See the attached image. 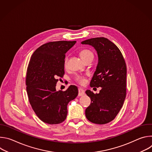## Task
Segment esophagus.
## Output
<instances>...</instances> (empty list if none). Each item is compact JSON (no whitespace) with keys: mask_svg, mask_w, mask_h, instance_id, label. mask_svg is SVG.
<instances>
[{"mask_svg":"<svg viewBox=\"0 0 152 152\" xmlns=\"http://www.w3.org/2000/svg\"><path fill=\"white\" fill-rule=\"evenodd\" d=\"M78 92H79V93H78L79 96H83L85 94V91L82 88H79L78 89Z\"/></svg>","mask_w":152,"mask_h":152,"instance_id":"1","label":"esophagus"}]
</instances>
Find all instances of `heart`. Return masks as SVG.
<instances>
[{"mask_svg":"<svg viewBox=\"0 0 152 152\" xmlns=\"http://www.w3.org/2000/svg\"><path fill=\"white\" fill-rule=\"evenodd\" d=\"M80 56L82 58V59L83 61H85V59L90 58V56H93V53L90 50H89L88 49H84V50H82L80 52ZM67 58H66V59H65V61H64L65 67H66V66H67ZM76 80L79 83H82V84L85 82V78L82 76H80V75L77 76L76 77Z\"/></svg>","mask_w":152,"mask_h":152,"instance_id":"b5f03b06","label":"heart"}]
</instances>
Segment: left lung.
<instances>
[{
    "label": "left lung",
    "instance_id": "1",
    "mask_svg": "<svg viewBox=\"0 0 152 152\" xmlns=\"http://www.w3.org/2000/svg\"><path fill=\"white\" fill-rule=\"evenodd\" d=\"M81 44L90 45L97 52L98 64L90 86L102 88L98 94L89 90L85 91L91 100L85 110V116L93 123L106 124L115 118L126 98L125 61L117 46L106 38L88 39Z\"/></svg>",
    "mask_w": 152,
    "mask_h": 152
}]
</instances>
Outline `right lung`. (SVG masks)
Here are the masks:
<instances>
[{
  "instance_id": "1",
  "label": "right lung",
  "mask_w": 152,
  "mask_h": 152,
  "mask_svg": "<svg viewBox=\"0 0 152 152\" xmlns=\"http://www.w3.org/2000/svg\"><path fill=\"white\" fill-rule=\"evenodd\" d=\"M76 41L49 42L41 46L32 54L26 77L30 104L38 117L44 123L56 124L67 115V104L78 94L75 85L65 91L56 90L58 77L64 74L66 52Z\"/></svg>"
}]
</instances>
